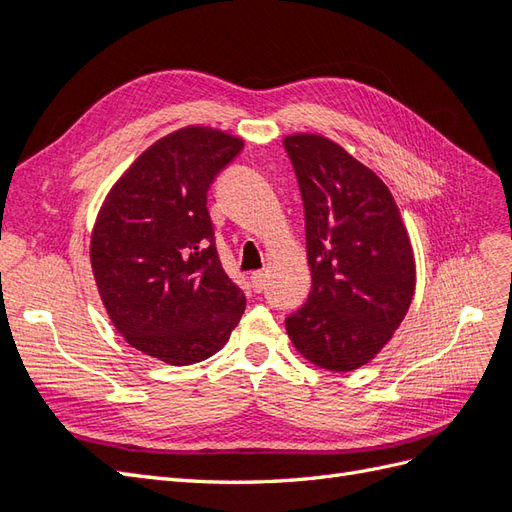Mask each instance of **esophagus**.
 <instances>
[{
	"instance_id": "esophagus-1",
	"label": "esophagus",
	"mask_w": 512,
	"mask_h": 512,
	"mask_svg": "<svg viewBox=\"0 0 512 512\" xmlns=\"http://www.w3.org/2000/svg\"><path fill=\"white\" fill-rule=\"evenodd\" d=\"M251 285H253V290L255 292H261L266 288V275L261 270H255L253 275H251Z\"/></svg>"
}]
</instances>
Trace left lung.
<instances>
[{"instance_id": "left-lung-1", "label": "left lung", "mask_w": 512, "mask_h": 512, "mask_svg": "<svg viewBox=\"0 0 512 512\" xmlns=\"http://www.w3.org/2000/svg\"><path fill=\"white\" fill-rule=\"evenodd\" d=\"M305 209L312 290L285 329L307 362L347 373L371 362L406 318L417 264L390 189L316 133L283 137Z\"/></svg>"}]
</instances>
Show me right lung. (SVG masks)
I'll return each instance as SVG.
<instances>
[{
	"label": "right lung",
	"instance_id": "right-lung-1",
	"mask_svg": "<svg viewBox=\"0 0 512 512\" xmlns=\"http://www.w3.org/2000/svg\"><path fill=\"white\" fill-rule=\"evenodd\" d=\"M244 139L185 126L154 141L106 194L91 268L113 327L172 366L211 358L240 323L246 296L224 272L207 192Z\"/></svg>",
	"mask_w": 512,
	"mask_h": 512
}]
</instances>
